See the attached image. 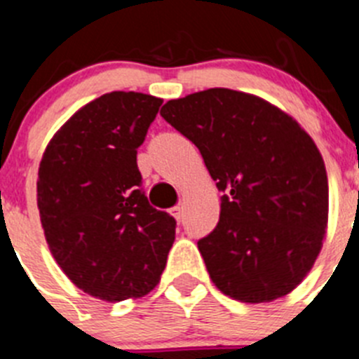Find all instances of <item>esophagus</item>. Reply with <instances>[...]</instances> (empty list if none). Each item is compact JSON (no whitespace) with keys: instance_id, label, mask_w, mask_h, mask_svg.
I'll return each mask as SVG.
<instances>
[{"instance_id":"obj_1","label":"esophagus","mask_w":359,"mask_h":359,"mask_svg":"<svg viewBox=\"0 0 359 359\" xmlns=\"http://www.w3.org/2000/svg\"><path fill=\"white\" fill-rule=\"evenodd\" d=\"M172 215L175 216L177 222H182V219H184V209H182V205H175V208H172Z\"/></svg>"}]
</instances>
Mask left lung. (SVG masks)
Here are the masks:
<instances>
[{
  "label": "left lung",
  "instance_id": "8db88e82",
  "mask_svg": "<svg viewBox=\"0 0 359 359\" xmlns=\"http://www.w3.org/2000/svg\"><path fill=\"white\" fill-rule=\"evenodd\" d=\"M161 116L198 148L224 193L218 225L198 240L216 288L250 304L288 295L327 227V173L308 132L272 103L224 87L170 100Z\"/></svg>",
  "mask_w": 359,
  "mask_h": 359
}]
</instances>
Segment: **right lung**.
I'll list each match as a JSON object with an SVG mask.
<instances>
[{
    "instance_id": "obj_1",
    "label": "right lung",
    "mask_w": 359,
    "mask_h": 359,
    "mask_svg": "<svg viewBox=\"0 0 359 359\" xmlns=\"http://www.w3.org/2000/svg\"><path fill=\"white\" fill-rule=\"evenodd\" d=\"M161 103L134 91L93 100L53 135L39 166V215L55 261L109 302L156 288L175 241V218L148 203L137 168Z\"/></svg>"
}]
</instances>
